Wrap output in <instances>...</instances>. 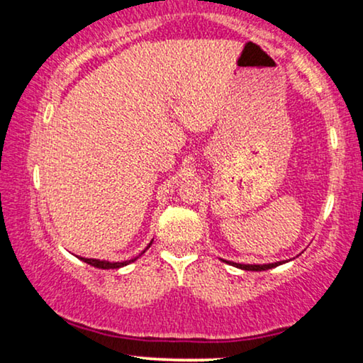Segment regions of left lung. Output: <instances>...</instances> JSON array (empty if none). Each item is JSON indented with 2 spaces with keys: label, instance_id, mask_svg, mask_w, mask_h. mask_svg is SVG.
Wrapping results in <instances>:
<instances>
[{
  "label": "left lung",
  "instance_id": "left-lung-1",
  "mask_svg": "<svg viewBox=\"0 0 363 363\" xmlns=\"http://www.w3.org/2000/svg\"><path fill=\"white\" fill-rule=\"evenodd\" d=\"M297 256H299V255H297ZM296 257H292V259H296ZM292 259L276 261V262H269V264H242V262H233V261H226V259H221V261L226 262V264H230V266L238 267V269H242V271H266V269H272V267H277L281 264H286V262H289Z\"/></svg>",
  "mask_w": 363,
  "mask_h": 363
}]
</instances>
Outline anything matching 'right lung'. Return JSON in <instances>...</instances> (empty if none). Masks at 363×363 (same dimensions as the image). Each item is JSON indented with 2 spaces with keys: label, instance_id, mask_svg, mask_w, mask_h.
I'll use <instances>...</instances> for the list:
<instances>
[{
  "label": "right lung",
  "instance_id": "obj_1",
  "mask_svg": "<svg viewBox=\"0 0 363 363\" xmlns=\"http://www.w3.org/2000/svg\"><path fill=\"white\" fill-rule=\"evenodd\" d=\"M152 242H153V240H152L150 242H148L147 247L140 252V255L135 256V257H132V259H128V261H104V259H92V257H81V256H77V257H79V259H81V261L87 262V264H91V266H94V267H99V269H121V267L130 264V262H133V261H137L138 257H140V256L143 255V252H145V251L148 250V247L152 246Z\"/></svg>",
  "mask_w": 363,
  "mask_h": 363
}]
</instances>
